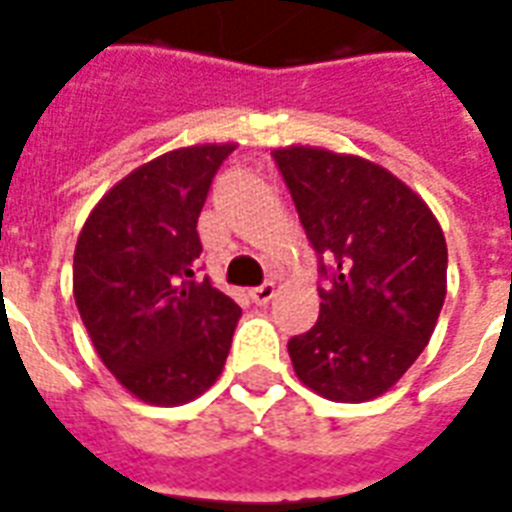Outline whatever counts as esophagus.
<instances>
[{
	"label": "esophagus",
	"mask_w": 512,
	"mask_h": 512,
	"mask_svg": "<svg viewBox=\"0 0 512 512\" xmlns=\"http://www.w3.org/2000/svg\"><path fill=\"white\" fill-rule=\"evenodd\" d=\"M272 297H275V283H272V280H267V283H261V286L251 288V299L256 302V305H267Z\"/></svg>",
	"instance_id": "obj_1"
}]
</instances>
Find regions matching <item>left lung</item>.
I'll return each instance as SVG.
<instances>
[{
  "label": "left lung",
  "mask_w": 512,
  "mask_h": 512,
  "mask_svg": "<svg viewBox=\"0 0 512 512\" xmlns=\"http://www.w3.org/2000/svg\"><path fill=\"white\" fill-rule=\"evenodd\" d=\"M272 159L329 280L318 286L313 329L288 340L294 372L332 402L380 397L413 367L440 318L443 229L413 188L361 156L291 145Z\"/></svg>",
  "instance_id": "left-lung-1"
}]
</instances>
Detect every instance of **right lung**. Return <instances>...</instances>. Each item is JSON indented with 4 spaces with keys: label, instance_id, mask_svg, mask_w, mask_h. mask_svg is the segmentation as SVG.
<instances>
[{
    "label": "right lung",
    "instance_id": "right-lung-1",
    "mask_svg": "<svg viewBox=\"0 0 512 512\" xmlns=\"http://www.w3.org/2000/svg\"><path fill=\"white\" fill-rule=\"evenodd\" d=\"M234 151L191 145L118 180L83 224L72 291L99 359L134 397L183 405L213 386L242 310L197 278V221Z\"/></svg>",
    "mask_w": 512,
    "mask_h": 512
}]
</instances>
